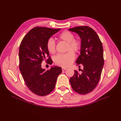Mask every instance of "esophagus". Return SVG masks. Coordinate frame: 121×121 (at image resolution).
Wrapping results in <instances>:
<instances>
[{
  "label": "esophagus",
  "instance_id": "obj_1",
  "mask_svg": "<svg viewBox=\"0 0 121 121\" xmlns=\"http://www.w3.org/2000/svg\"><path fill=\"white\" fill-rule=\"evenodd\" d=\"M61 69H62V71H65L67 69V68H61Z\"/></svg>",
  "mask_w": 121,
  "mask_h": 121
}]
</instances>
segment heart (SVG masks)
Here are the masks:
<instances>
[{
	"label": "heart",
	"instance_id": "obj_1",
	"mask_svg": "<svg viewBox=\"0 0 121 121\" xmlns=\"http://www.w3.org/2000/svg\"><path fill=\"white\" fill-rule=\"evenodd\" d=\"M58 39L67 43L65 54H57L54 57V61L58 66L61 67H69L74 61L75 56L73 52L77 53L81 49L82 43L79 39L74 38V35L71 32L65 31L58 36ZM46 48L50 53L53 54L56 52V43L52 38L47 40Z\"/></svg>",
	"mask_w": 121,
	"mask_h": 121
}]
</instances>
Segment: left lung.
Masks as SVG:
<instances>
[{
	"mask_svg": "<svg viewBox=\"0 0 121 121\" xmlns=\"http://www.w3.org/2000/svg\"><path fill=\"white\" fill-rule=\"evenodd\" d=\"M69 30L77 33L81 38L80 55L76 63L79 68L80 65L84 67L81 74L74 71L69 82L75 92L86 94L95 88L100 78L104 65L102 43L95 31L89 27H76Z\"/></svg>",
	"mask_w": 121,
	"mask_h": 121,
	"instance_id": "1",
	"label": "left lung"
}]
</instances>
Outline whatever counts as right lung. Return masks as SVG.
Here are the masks:
<instances>
[{
	"mask_svg": "<svg viewBox=\"0 0 121 121\" xmlns=\"http://www.w3.org/2000/svg\"><path fill=\"white\" fill-rule=\"evenodd\" d=\"M60 30L36 27L25 35L20 45V70L28 88L37 95L45 96L52 91L57 77L62 72L61 68L57 66L45 71L41 65L46 57H48L47 63L52 64L46 43Z\"/></svg>",
	"mask_w": 121,
	"mask_h": 121,
	"instance_id": "add662e5",
	"label": "right lung"
}]
</instances>
